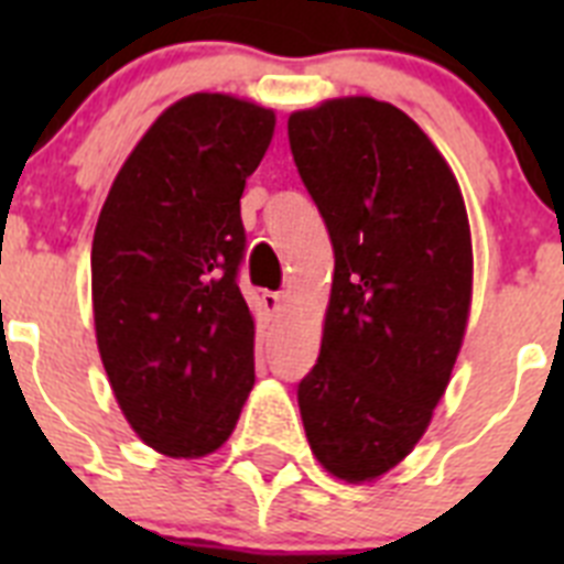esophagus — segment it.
I'll use <instances>...</instances> for the list:
<instances>
[{"label":"esophagus","mask_w":564,"mask_h":564,"mask_svg":"<svg viewBox=\"0 0 564 564\" xmlns=\"http://www.w3.org/2000/svg\"><path fill=\"white\" fill-rule=\"evenodd\" d=\"M282 302H285V296L276 291H265L262 293V307H265L268 313H279L282 311Z\"/></svg>","instance_id":"esophagus-1"}]
</instances>
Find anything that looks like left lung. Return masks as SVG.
<instances>
[{
    "label": "left lung",
    "mask_w": 564,
    "mask_h": 564,
    "mask_svg": "<svg viewBox=\"0 0 564 564\" xmlns=\"http://www.w3.org/2000/svg\"><path fill=\"white\" fill-rule=\"evenodd\" d=\"M293 163L333 242V288L299 412L338 480H376L432 421L471 305V231L449 163L410 115L333 98L288 118Z\"/></svg>",
    "instance_id": "obj_1"
}]
</instances>
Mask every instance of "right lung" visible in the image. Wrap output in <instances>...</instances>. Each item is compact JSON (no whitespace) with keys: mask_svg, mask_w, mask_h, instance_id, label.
I'll use <instances>...</instances> for the list:
<instances>
[{"mask_svg":"<svg viewBox=\"0 0 564 564\" xmlns=\"http://www.w3.org/2000/svg\"><path fill=\"white\" fill-rule=\"evenodd\" d=\"M273 127V109L251 101L181 98L132 149L98 217V350L129 426L161 455L220 449L253 387L239 197Z\"/></svg>","mask_w":564,"mask_h":564,"instance_id":"right-lung-1","label":"right lung"}]
</instances>
